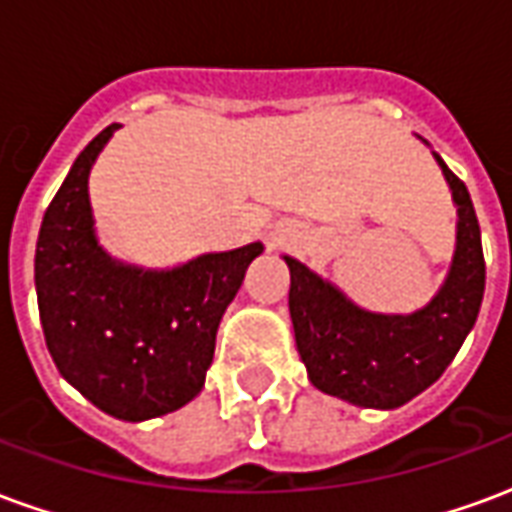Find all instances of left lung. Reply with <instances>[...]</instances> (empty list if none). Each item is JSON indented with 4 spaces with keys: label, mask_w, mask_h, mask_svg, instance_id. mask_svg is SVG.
<instances>
[{
    "label": "left lung",
    "mask_w": 512,
    "mask_h": 512,
    "mask_svg": "<svg viewBox=\"0 0 512 512\" xmlns=\"http://www.w3.org/2000/svg\"><path fill=\"white\" fill-rule=\"evenodd\" d=\"M433 158L452 191L458 222L450 271L425 307L406 315L370 312L301 260L282 255L290 268V321L307 376L315 389L354 406L389 411L436 384L483 304L485 260L472 197L439 153Z\"/></svg>",
    "instance_id": "obj_1"
}]
</instances>
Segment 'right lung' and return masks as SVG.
<instances>
[{
  "instance_id": "right-lung-1",
  "label": "right lung",
  "mask_w": 512,
  "mask_h": 512,
  "mask_svg": "<svg viewBox=\"0 0 512 512\" xmlns=\"http://www.w3.org/2000/svg\"><path fill=\"white\" fill-rule=\"evenodd\" d=\"M117 123L73 161L35 249V290L60 376L126 422L164 417L200 395L216 329L263 244L205 252L172 268L123 263L98 244L90 169Z\"/></svg>"
}]
</instances>
